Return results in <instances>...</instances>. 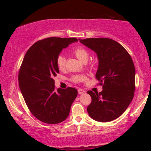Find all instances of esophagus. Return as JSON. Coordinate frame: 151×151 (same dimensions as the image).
Segmentation results:
<instances>
[{
  "instance_id": "1",
  "label": "esophagus",
  "mask_w": 151,
  "mask_h": 151,
  "mask_svg": "<svg viewBox=\"0 0 151 151\" xmlns=\"http://www.w3.org/2000/svg\"><path fill=\"white\" fill-rule=\"evenodd\" d=\"M78 93H79V94H83L84 93H85V91L82 89V88H79V89L78 90Z\"/></svg>"
}]
</instances>
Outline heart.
<instances>
[{
  "instance_id": "1",
  "label": "heart",
  "mask_w": 151,
  "mask_h": 151,
  "mask_svg": "<svg viewBox=\"0 0 151 151\" xmlns=\"http://www.w3.org/2000/svg\"><path fill=\"white\" fill-rule=\"evenodd\" d=\"M73 53L74 54L76 55V56L77 57L82 63H86V62L88 61L89 55H88V51H86L85 49L82 48V47H78V48H76L75 50L73 51ZM65 64L66 58L65 55L63 54H60L57 58L58 67L59 69H63V68L65 67ZM85 78L86 77L83 75L75 76L72 78V80H73V82H78L83 81V80H85Z\"/></svg>"
}]
</instances>
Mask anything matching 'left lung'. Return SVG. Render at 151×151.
Listing matches in <instances>:
<instances>
[{"mask_svg":"<svg viewBox=\"0 0 151 151\" xmlns=\"http://www.w3.org/2000/svg\"><path fill=\"white\" fill-rule=\"evenodd\" d=\"M97 54L98 67L96 78L102 85L98 93L88 91L91 103L87 107L89 116L100 122L119 117L129 106L135 88V69L127 51L110 38L78 39Z\"/></svg>","mask_w":151,"mask_h":151,"instance_id":"8db88e82","label":"left lung"}]
</instances>
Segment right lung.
I'll return each instance as SVG.
<instances>
[{
  "label": "right lung",
  "mask_w": 151,
  "mask_h": 151,
  "mask_svg": "<svg viewBox=\"0 0 151 151\" xmlns=\"http://www.w3.org/2000/svg\"><path fill=\"white\" fill-rule=\"evenodd\" d=\"M76 42L75 38H45L33 45L22 60L18 75L20 92L31 113L42 122L55 124L65 121L78 96L75 88L55 90L53 79L59 73L58 56Z\"/></svg>",
  "instance_id": "right-lung-1"
}]
</instances>
